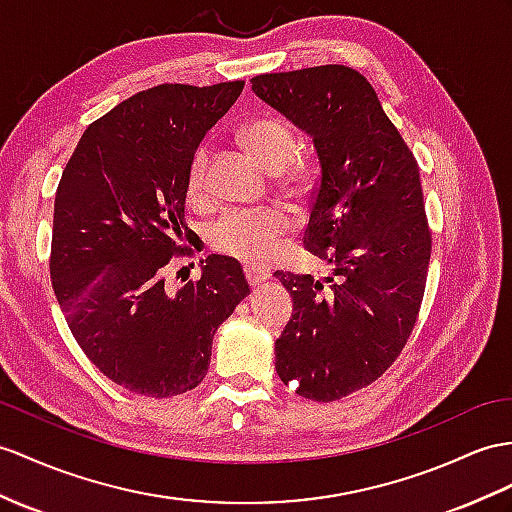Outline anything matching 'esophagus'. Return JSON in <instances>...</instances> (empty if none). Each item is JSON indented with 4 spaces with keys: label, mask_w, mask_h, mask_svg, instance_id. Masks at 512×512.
Here are the masks:
<instances>
[{
    "label": "esophagus",
    "mask_w": 512,
    "mask_h": 512,
    "mask_svg": "<svg viewBox=\"0 0 512 512\" xmlns=\"http://www.w3.org/2000/svg\"><path fill=\"white\" fill-rule=\"evenodd\" d=\"M245 278H247V282H249V284L256 286V284L265 282V280L269 278V271H265V269H258V267H245Z\"/></svg>",
    "instance_id": "1"
}]
</instances>
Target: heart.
<instances>
[{
	"label": "heart",
	"mask_w": 512,
	"mask_h": 512,
	"mask_svg": "<svg viewBox=\"0 0 512 512\" xmlns=\"http://www.w3.org/2000/svg\"><path fill=\"white\" fill-rule=\"evenodd\" d=\"M241 141L260 165L278 173L284 182H293L299 169L289 167L297 154V136L289 123L278 117H260L241 130ZM208 149L199 147L189 169V193L199 195L206 182ZM291 221L280 208L230 210L210 228V241L223 254L260 265L269 260L278 241L289 232Z\"/></svg>",
	"instance_id": "1"
}]
</instances>
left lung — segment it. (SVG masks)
<instances>
[{"label": "left lung", "instance_id": "1", "mask_svg": "<svg viewBox=\"0 0 512 512\" xmlns=\"http://www.w3.org/2000/svg\"><path fill=\"white\" fill-rule=\"evenodd\" d=\"M252 91L313 139L321 173L304 247L332 267L323 280L276 271L293 297L276 371L297 395L334 402L376 382L415 328L432 249L419 167L350 67L265 73Z\"/></svg>", "mask_w": 512, "mask_h": 512}]
</instances>
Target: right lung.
<instances>
[{
	"instance_id": "obj_1",
	"label": "right lung",
	"mask_w": 512,
	"mask_h": 512,
	"mask_svg": "<svg viewBox=\"0 0 512 512\" xmlns=\"http://www.w3.org/2000/svg\"><path fill=\"white\" fill-rule=\"evenodd\" d=\"M245 82L160 84L91 123L56 191L49 273L91 363L132 393L195 389L217 328L249 284L239 260L210 254L199 280L171 291L165 269L189 254L186 191L195 149Z\"/></svg>"
}]
</instances>
